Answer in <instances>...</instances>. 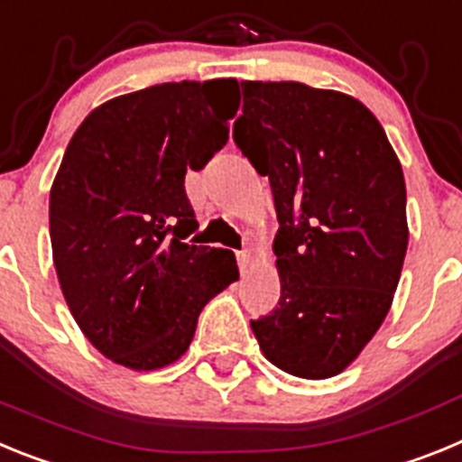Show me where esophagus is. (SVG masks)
I'll use <instances>...</instances> for the list:
<instances>
[{
    "instance_id": "1",
    "label": "esophagus",
    "mask_w": 462,
    "mask_h": 462,
    "mask_svg": "<svg viewBox=\"0 0 462 462\" xmlns=\"http://www.w3.org/2000/svg\"><path fill=\"white\" fill-rule=\"evenodd\" d=\"M236 264H239V272L242 274H246L248 270H251V255L244 251V254H236Z\"/></svg>"
}]
</instances>
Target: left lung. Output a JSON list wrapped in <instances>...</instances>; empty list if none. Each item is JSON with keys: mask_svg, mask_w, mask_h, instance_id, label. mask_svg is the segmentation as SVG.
Masks as SVG:
<instances>
[{"mask_svg": "<svg viewBox=\"0 0 462 462\" xmlns=\"http://www.w3.org/2000/svg\"><path fill=\"white\" fill-rule=\"evenodd\" d=\"M232 139L274 195L279 307L251 320L264 358L344 372L379 330L407 254L400 160L363 102L298 81H242Z\"/></svg>", "mask_w": 462, "mask_h": 462, "instance_id": "obj_1", "label": "left lung"}]
</instances>
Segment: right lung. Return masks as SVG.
I'll use <instances>...</instances> for the list:
<instances>
[{
    "mask_svg": "<svg viewBox=\"0 0 462 462\" xmlns=\"http://www.w3.org/2000/svg\"><path fill=\"white\" fill-rule=\"evenodd\" d=\"M236 81L160 83L88 114L48 202L60 288L88 342L136 372L188 351L199 311L239 279L232 251L192 246L186 171L227 143Z\"/></svg>",
    "mask_w": 462,
    "mask_h": 462,
    "instance_id": "add662e5",
    "label": "right lung"
}]
</instances>
